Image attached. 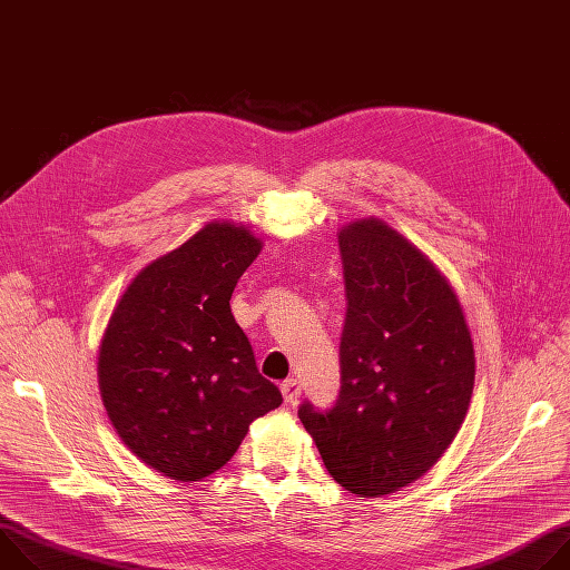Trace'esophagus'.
<instances>
[{
  "label": "esophagus",
  "instance_id": "1",
  "mask_svg": "<svg viewBox=\"0 0 570 570\" xmlns=\"http://www.w3.org/2000/svg\"><path fill=\"white\" fill-rule=\"evenodd\" d=\"M282 394H284V401L295 405L297 399H299V383L295 379H288L282 383Z\"/></svg>",
  "mask_w": 570,
  "mask_h": 570
}]
</instances>
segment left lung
I'll return each mask as SVG.
<instances>
[{
    "instance_id": "obj_1",
    "label": "left lung",
    "mask_w": 570,
    "mask_h": 570,
    "mask_svg": "<svg viewBox=\"0 0 570 570\" xmlns=\"http://www.w3.org/2000/svg\"><path fill=\"white\" fill-rule=\"evenodd\" d=\"M347 311L332 409L299 422L332 478L383 497L424 475L453 442L473 392V343L440 271L381 220L338 236Z\"/></svg>"
}]
</instances>
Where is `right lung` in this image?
I'll return each instance as SVG.
<instances>
[{
  "label": "right lung",
  "mask_w": 570,
  "mask_h": 570,
  "mask_svg": "<svg viewBox=\"0 0 570 570\" xmlns=\"http://www.w3.org/2000/svg\"><path fill=\"white\" fill-rule=\"evenodd\" d=\"M259 253L246 227L212 223L146 266L108 322L99 352L108 417L141 462L174 480L218 471L282 403L229 308Z\"/></svg>",
  "instance_id": "1"
}]
</instances>
